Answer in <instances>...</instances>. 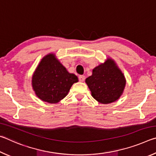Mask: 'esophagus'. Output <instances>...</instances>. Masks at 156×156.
<instances>
[{"mask_svg":"<svg viewBox=\"0 0 156 156\" xmlns=\"http://www.w3.org/2000/svg\"><path fill=\"white\" fill-rule=\"evenodd\" d=\"M78 78H79V80H80V82H84V79H85V76H80L78 77Z\"/></svg>","mask_w":156,"mask_h":156,"instance_id":"obj_1","label":"esophagus"}]
</instances>
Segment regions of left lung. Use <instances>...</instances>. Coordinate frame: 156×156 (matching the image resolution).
<instances>
[{
	"label": "left lung",
	"instance_id": "left-lung-1",
	"mask_svg": "<svg viewBox=\"0 0 156 156\" xmlns=\"http://www.w3.org/2000/svg\"><path fill=\"white\" fill-rule=\"evenodd\" d=\"M85 83L91 96L101 104H110L120 98L126 86V78L115 62L107 58L92 71Z\"/></svg>",
	"mask_w": 156,
	"mask_h": 156
}]
</instances>
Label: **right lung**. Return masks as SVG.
Segmentation results:
<instances>
[{"mask_svg":"<svg viewBox=\"0 0 156 156\" xmlns=\"http://www.w3.org/2000/svg\"><path fill=\"white\" fill-rule=\"evenodd\" d=\"M77 82V76L67 72L56 54L50 53L37 66L31 78V85L38 98L56 104L67 96L73 84Z\"/></svg>","mask_w":156,"mask_h":156,"instance_id":"right-lung-1","label":"right lung"}]
</instances>
